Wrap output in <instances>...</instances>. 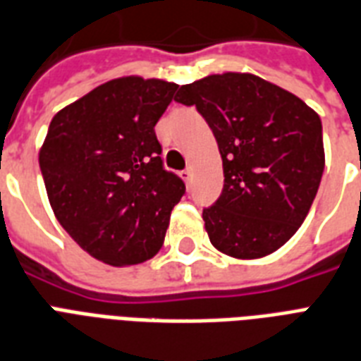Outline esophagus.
<instances>
[{"instance_id":"34e87169","label":"esophagus","mask_w":361,"mask_h":361,"mask_svg":"<svg viewBox=\"0 0 361 361\" xmlns=\"http://www.w3.org/2000/svg\"><path fill=\"white\" fill-rule=\"evenodd\" d=\"M180 177H183L186 183H190V178H192V169H190V167H186V169L180 173Z\"/></svg>"}]
</instances>
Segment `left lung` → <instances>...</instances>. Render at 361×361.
<instances>
[{
  "mask_svg": "<svg viewBox=\"0 0 361 361\" xmlns=\"http://www.w3.org/2000/svg\"><path fill=\"white\" fill-rule=\"evenodd\" d=\"M219 142L224 188L203 209L212 247L231 258L275 252L303 224L324 173L322 122L300 97L252 73L209 75L178 88Z\"/></svg>",
  "mask_w": 361,
  "mask_h": 361,
  "instance_id": "1",
  "label": "left lung"
}]
</instances>
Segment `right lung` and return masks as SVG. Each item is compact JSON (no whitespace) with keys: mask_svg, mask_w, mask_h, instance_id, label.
<instances>
[{"mask_svg":"<svg viewBox=\"0 0 361 361\" xmlns=\"http://www.w3.org/2000/svg\"><path fill=\"white\" fill-rule=\"evenodd\" d=\"M175 82L120 77L54 114L39 166L56 219L82 250L124 267L164 245L184 183L164 169L154 126Z\"/></svg>","mask_w":361,"mask_h":361,"instance_id":"right-lung-1","label":"right lung"}]
</instances>
